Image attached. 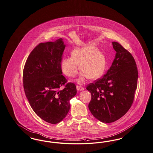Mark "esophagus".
<instances>
[{
    "label": "esophagus",
    "mask_w": 153,
    "mask_h": 153,
    "mask_svg": "<svg viewBox=\"0 0 153 153\" xmlns=\"http://www.w3.org/2000/svg\"><path fill=\"white\" fill-rule=\"evenodd\" d=\"M76 88H77V90L81 91H83L84 89V88L81 86L77 85L76 86Z\"/></svg>",
    "instance_id": "esophagus-1"
}]
</instances>
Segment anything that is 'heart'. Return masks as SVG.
Instances as JSON below:
<instances>
[{
	"label": "heart",
	"instance_id": "1",
	"mask_svg": "<svg viewBox=\"0 0 153 153\" xmlns=\"http://www.w3.org/2000/svg\"><path fill=\"white\" fill-rule=\"evenodd\" d=\"M80 70L82 73L78 79L79 83L86 79H97L105 72L106 66L104 54L92 45H86L73 50L71 57L64 58L61 62L62 72L69 77H74Z\"/></svg>",
	"mask_w": 153,
	"mask_h": 153
}]
</instances>
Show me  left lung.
Instances as JSON below:
<instances>
[{
  "mask_svg": "<svg viewBox=\"0 0 153 153\" xmlns=\"http://www.w3.org/2000/svg\"><path fill=\"white\" fill-rule=\"evenodd\" d=\"M116 54L104 76L86 86L91 92L89 109L93 116L105 123L123 116L133 102L137 87L138 69L134 59L122 45L112 42Z\"/></svg>",
  "mask_w": 153,
  "mask_h": 153,
  "instance_id": "left-lung-1",
  "label": "left lung"
}]
</instances>
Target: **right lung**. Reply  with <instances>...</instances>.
I'll return each mask as SVG.
<instances>
[{
	"label": "right lung",
	"mask_w": 153,
	"mask_h": 153,
	"mask_svg": "<svg viewBox=\"0 0 153 153\" xmlns=\"http://www.w3.org/2000/svg\"><path fill=\"white\" fill-rule=\"evenodd\" d=\"M65 48L62 39L39 44L28 57L23 69L24 90L32 109L40 118L52 124L66 117L70 109L69 100L77 93L75 84H65L67 80L62 74Z\"/></svg>",
	"instance_id": "right-lung-1"
}]
</instances>
